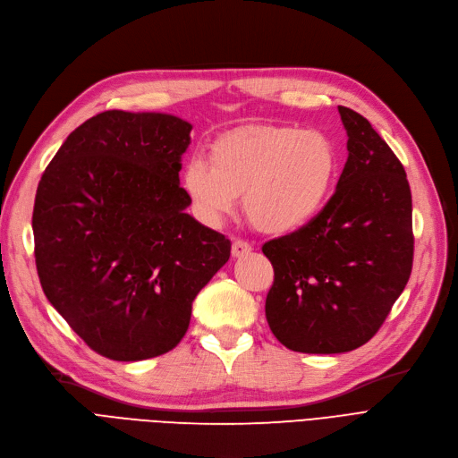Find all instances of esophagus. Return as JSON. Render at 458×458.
Segmentation results:
<instances>
[{
	"label": "esophagus",
	"mask_w": 458,
	"mask_h": 458,
	"mask_svg": "<svg viewBox=\"0 0 458 458\" xmlns=\"http://www.w3.org/2000/svg\"><path fill=\"white\" fill-rule=\"evenodd\" d=\"M250 251H251V244L248 241H242V239L233 241L231 253L234 255V258H242V255H248Z\"/></svg>",
	"instance_id": "esophagus-1"
}]
</instances>
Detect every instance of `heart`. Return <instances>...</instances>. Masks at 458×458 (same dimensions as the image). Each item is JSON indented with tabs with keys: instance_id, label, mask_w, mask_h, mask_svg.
<instances>
[{
	"instance_id": "obj_1",
	"label": "heart",
	"mask_w": 458,
	"mask_h": 458,
	"mask_svg": "<svg viewBox=\"0 0 458 458\" xmlns=\"http://www.w3.org/2000/svg\"><path fill=\"white\" fill-rule=\"evenodd\" d=\"M208 160L191 157L182 186L195 210L210 224L222 222L244 195L251 224L265 233H291L308 225L333 193L338 150L316 130L258 125L217 137Z\"/></svg>"
}]
</instances>
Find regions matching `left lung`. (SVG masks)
<instances>
[{
    "label": "left lung",
    "mask_w": 458,
    "mask_h": 458,
    "mask_svg": "<svg viewBox=\"0 0 458 458\" xmlns=\"http://www.w3.org/2000/svg\"><path fill=\"white\" fill-rule=\"evenodd\" d=\"M338 113L350 156L335 195L308 225L263 244L274 268L268 327L301 353H344L367 344L413 265L406 171L367 118L347 106Z\"/></svg>",
    "instance_id": "1"
}]
</instances>
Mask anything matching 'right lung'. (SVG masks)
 Instances as JSON below:
<instances>
[{"instance_id":"add662e5","label":"right lung","mask_w":458,"mask_h":458,"mask_svg":"<svg viewBox=\"0 0 458 458\" xmlns=\"http://www.w3.org/2000/svg\"><path fill=\"white\" fill-rule=\"evenodd\" d=\"M191 123L161 113L86 120L45 169L35 265L50 304L96 353L142 360L184 338L191 302L231 255L186 214L180 157Z\"/></svg>"}]
</instances>
